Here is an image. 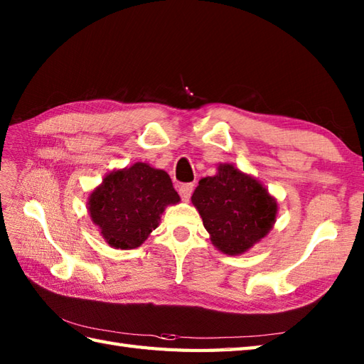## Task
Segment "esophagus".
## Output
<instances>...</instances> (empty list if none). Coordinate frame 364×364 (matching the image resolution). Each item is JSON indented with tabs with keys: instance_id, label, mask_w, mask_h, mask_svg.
Listing matches in <instances>:
<instances>
[{
	"instance_id": "esophagus-1",
	"label": "esophagus",
	"mask_w": 364,
	"mask_h": 364,
	"mask_svg": "<svg viewBox=\"0 0 364 364\" xmlns=\"http://www.w3.org/2000/svg\"><path fill=\"white\" fill-rule=\"evenodd\" d=\"M178 192H180V197L184 200V202H188V200L192 196V192H194V184H192V183L181 184V186L178 188Z\"/></svg>"
}]
</instances>
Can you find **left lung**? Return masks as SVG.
Instances as JSON below:
<instances>
[{
  "label": "left lung",
  "instance_id": "obj_1",
  "mask_svg": "<svg viewBox=\"0 0 364 364\" xmlns=\"http://www.w3.org/2000/svg\"><path fill=\"white\" fill-rule=\"evenodd\" d=\"M192 203L203 219L213 244L227 255H241L272 228L277 202L255 178L231 164L200 180Z\"/></svg>",
  "mask_w": 364,
  "mask_h": 364
}]
</instances>
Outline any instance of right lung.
<instances>
[{"label": "right lung", "mask_w": 364, "mask_h": 364, "mask_svg": "<svg viewBox=\"0 0 364 364\" xmlns=\"http://www.w3.org/2000/svg\"><path fill=\"white\" fill-rule=\"evenodd\" d=\"M180 202L164 170L136 162L107 173L89 197L92 222L114 249H136L158 227L167 205Z\"/></svg>", "instance_id": "obj_1"}]
</instances>
